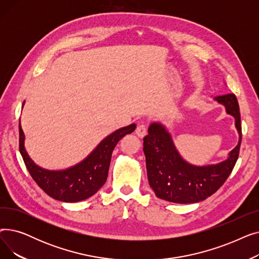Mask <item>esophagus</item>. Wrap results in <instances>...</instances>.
I'll list each match as a JSON object with an SVG mask.
<instances>
[{
  "instance_id": "1",
  "label": "esophagus",
  "mask_w": 259,
  "mask_h": 259,
  "mask_svg": "<svg viewBox=\"0 0 259 259\" xmlns=\"http://www.w3.org/2000/svg\"><path fill=\"white\" fill-rule=\"evenodd\" d=\"M146 132H147V127L145 124H140L138 127H137V130H135V133H137V135L139 138H144L146 135Z\"/></svg>"
}]
</instances>
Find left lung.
I'll return each instance as SVG.
<instances>
[{
  "mask_svg": "<svg viewBox=\"0 0 259 259\" xmlns=\"http://www.w3.org/2000/svg\"><path fill=\"white\" fill-rule=\"evenodd\" d=\"M235 117L239 133L237 146L221 164L196 167L188 164L176 151L170 134L157 122L149 127L144 138L148 181L155 195L176 203H192L208 198L219 190L232 172L239 155L241 122L239 105L234 93L215 97Z\"/></svg>",
  "mask_w": 259,
  "mask_h": 259,
  "instance_id": "left-lung-1",
  "label": "left lung"
}]
</instances>
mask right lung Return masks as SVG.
<instances>
[{
  "label": "right lung",
  "mask_w": 259,
  "mask_h": 259,
  "mask_svg": "<svg viewBox=\"0 0 259 259\" xmlns=\"http://www.w3.org/2000/svg\"><path fill=\"white\" fill-rule=\"evenodd\" d=\"M135 124L120 128L107 137L97 149L78 165L63 171H48L37 167L24 148V132L19 124V148L25 166L37 186L50 197L75 202L87 199L106 183L113 149L116 144L135 130Z\"/></svg>",
  "instance_id": "obj_1"
}]
</instances>
